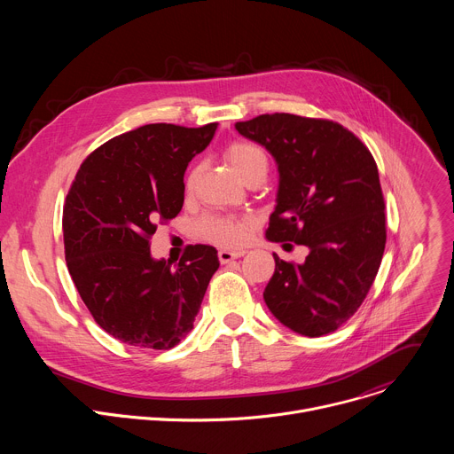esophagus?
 I'll return each mask as SVG.
<instances>
[{
  "label": "esophagus",
  "instance_id": "34e87169",
  "mask_svg": "<svg viewBox=\"0 0 454 454\" xmlns=\"http://www.w3.org/2000/svg\"><path fill=\"white\" fill-rule=\"evenodd\" d=\"M244 254V251H230V249H221L219 251V261L221 264H228L231 261H235V258H240Z\"/></svg>",
  "mask_w": 454,
  "mask_h": 454
}]
</instances>
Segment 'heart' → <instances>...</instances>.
<instances>
[{"mask_svg": "<svg viewBox=\"0 0 454 454\" xmlns=\"http://www.w3.org/2000/svg\"><path fill=\"white\" fill-rule=\"evenodd\" d=\"M226 160L242 179H247L253 174L266 176L268 172V156L254 144H247V142L231 144L226 149ZM196 176H198V170L193 168L186 177V188L193 186ZM196 231L200 237L210 242L233 247L247 240L251 231V219L224 215V214H208L196 223Z\"/></svg>", "mask_w": 454, "mask_h": 454, "instance_id": "obj_1", "label": "heart"}]
</instances>
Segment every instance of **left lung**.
<instances>
[{
	"instance_id": "obj_1",
	"label": "left lung",
	"mask_w": 454,
	"mask_h": 454,
	"mask_svg": "<svg viewBox=\"0 0 454 454\" xmlns=\"http://www.w3.org/2000/svg\"><path fill=\"white\" fill-rule=\"evenodd\" d=\"M278 167L268 240L307 246L303 264L275 256L264 300L287 329L317 338L348 321L366 298L386 244L384 198L373 156L333 120L289 113L237 121Z\"/></svg>"
}]
</instances>
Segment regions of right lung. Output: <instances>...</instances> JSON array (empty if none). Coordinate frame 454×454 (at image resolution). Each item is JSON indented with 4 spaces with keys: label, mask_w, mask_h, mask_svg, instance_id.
<instances>
[{
    "label": "right lung",
    "mask_w": 454,
    "mask_h": 454,
    "mask_svg": "<svg viewBox=\"0 0 454 454\" xmlns=\"http://www.w3.org/2000/svg\"><path fill=\"white\" fill-rule=\"evenodd\" d=\"M217 123H149L111 138L81 165L62 210L72 280L98 325L121 343L167 350L193 327L217 249L188 246L176 268L149 239L184 201L183 176Z\"/></svg>",
    "instance_id": "obj_1"
}]
</instances>
